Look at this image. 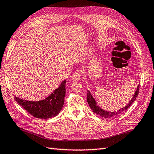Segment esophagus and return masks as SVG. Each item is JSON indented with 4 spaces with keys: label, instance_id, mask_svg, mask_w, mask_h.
<instances>
[{
    "label": "esophagus",
    "instance_id": "obj_1",
    "mask_svg": "<svg viewBox=\"0 0 154 154\" xmlns=\"http://www.w3.org/2000/svg\"><path fill=\"white\" fill-rule=\"evenodd\" d=\"M81 78V74L78 72V71H75L72 74V79L74 81H79Z\"/></svg>",
    "mask_w": 154,
    "mask_h": 154
}]
</instances>
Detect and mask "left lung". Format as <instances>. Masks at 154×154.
<instances>
[{
    "mask_svg": "<svg viewBox=\"0 0 154 154\" xmlns=\"http://www.w3.org/2000/svg\"><path fill=\"white\" fill-rule=\"evenodd\" d=\"M139 86L140 85H138V87L137 88V91H135V93L133 96V98L131 99V100L130 101V102L128 103L127 106H125L124 108H121V109H119L118 112H106V111L103 110L102 109H101L98 106H97L96 104V102L95 101V100L94 99V98L92 97V94H91V92L88 91L87 92V102L89 106L91 107V108L92 109V110L93 111V112L97 114V115L100 116V117H105V118H109V117H112L113 116H114L115 115H117L118 113H120L121 112H123V111L127 109L129 107L132 105V103H133V102L135 100L136 98H137V96L138 95V92H139Z\"/></svg>",
    "mask_w": 154,
    "mask_h": 154,
    "instance_id": "1",
    "label": "left lung"
}]
</instances>
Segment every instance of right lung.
<instances>
[{"mask_svg":"<svg viewBox=\"0 0 154 154\" xmlns=\"http://www.w3.org/2000/svg\"><path fill=\"white\" fill-rule=\"evenodd\" d=\"M66 80L63 81L58 88L42 100L28 101L16 96L14 98L31 116L38 119H48L56 116L62 108L66 95Z\"/></svg>","mask_w":154,"mask_h":154,"instance_id":"obj_1","label":"right lung"}]
</instances>
